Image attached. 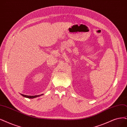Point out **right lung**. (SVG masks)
I'll use <instances>...</instances> for the list:
<instances>
[{
  "label": "right lung",
  "instance_id": "obj_1",
  "mask_svg": "<svg viewBox=\"0 0 127 127\" xmlns=\"http://www.w3.org/2000/svg\"><path fill=\"white\" fill-rule=\"evenodd\" d=\"M21 95L23 97H27V98H35V97H39V96H40L42 95V94L40 95H35V96H28V95H23V94H21Z\"/></svg>",
  "mask_w": 127,
  "mask_h": 127
}]
</instances>
